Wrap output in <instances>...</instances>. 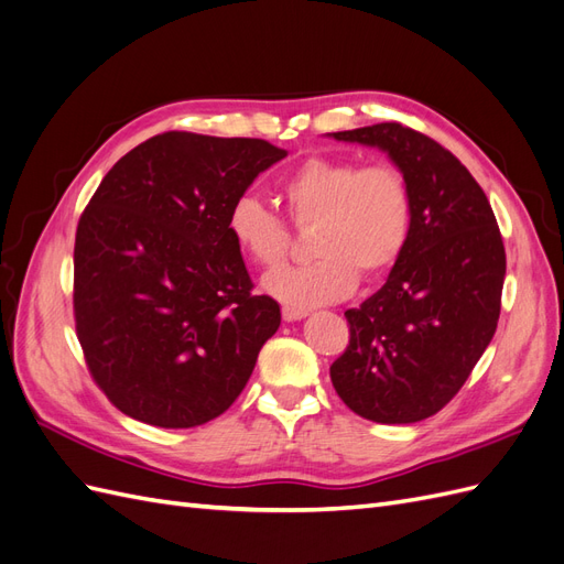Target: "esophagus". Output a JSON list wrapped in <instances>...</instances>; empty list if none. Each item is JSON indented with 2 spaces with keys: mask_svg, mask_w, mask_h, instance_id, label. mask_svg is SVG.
<instances>
[{
  "mask_svg": "<svg viewBox=\"0 0 564 564\" xmlns=\"http://www.w3.org/2000/svg\"><path fill=\"white\" fill-rule=\"evenodd\" d=\"M305 315H308V311L289 308V305H284V308H282V317H284V322H299V319H303Z\"/></svg>",
  "mask_w": 564,
  "mask_h": 564,
  "instance_id": "obj_1",
  "label": "esophagus"
}]
</instances>
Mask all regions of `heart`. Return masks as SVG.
<instances>
[{"label": "heart", "instance_id": "b5f03b06", "mask_svg": "<svg viewBox=\"0 0 564 564\" xmlns=\"http://www.w3.org/2000/svg\"><path fill=\"white\" fill-rule=\"evenodd\" d=\"M280 195L296 226L317 220L313 253L319 259L263 278L265 292L289 308L311 311L346 299L357 272L369 280L386 275L412 237V187L392 164L308 158L282 181ZM226 228L235 247L256 265L278 268L286 259L289 230L261 199L237 197Z\"/></svg>", "mask_w": 564, "mask_h": 564}]
</instances>
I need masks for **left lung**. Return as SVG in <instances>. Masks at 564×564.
<instances>
[{"label": "left lung", "instance_id": "left-lung-1", "mask_svg": "<svg viewBox=\"0 0 564 564\" xmlns=\"http://www.w3.org/2000/svg\"><path fill=\"white\" fill-rule=\"evenodd\" d=\"M329 135L386 152L414 197L402 259L377 294L346 311L350 344L332 383L362 419L416 423L456 395L497 332L501 232L482 187L429 135L398 122Z\"/></svg>", "mask_w": 564, "mask_h": 564}]
</instances>
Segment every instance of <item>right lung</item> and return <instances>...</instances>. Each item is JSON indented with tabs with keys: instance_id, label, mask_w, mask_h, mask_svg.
Here are the masks:
<instances>
[{
	"instance_id": "right-lung-1",
	"label": "right lung",
	"mask_w": 564,
	"mask_h": 564,
	"mask_svg": "<svg viewBox=\"0 0 564 564\" xmlns=\"http://www.w3.org/2000/svg\"><path fill=\"white\" fill-rule=\"evenodd\" d=\"M286 150L166 131L100 181L75 237V322L94 381L127 416L195 429L247 386L280 327L228 235L232 202Z\"/></svg>"
}]
</instances>
